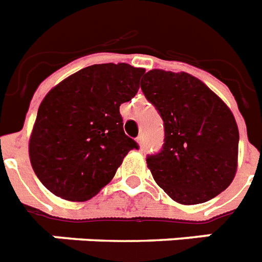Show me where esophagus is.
Segmentation results:
<instances>
[{
	"label": "esophagus",
	"instance_id": "1",
	"mask_svg": "<svg viewBox=\"0 0 262 262\" xmlns=\"http://www.w3.org/2000/svg\"><path fill=\"white\" fill-rule=\"evenodd\" d=\"M137 144H138V146H140V149H141V150L145 148V142H144V137H142V136L137 137Z\"/></svg>",
	"mask_w": 262,
	"mask_h": 262
}]
</instances>
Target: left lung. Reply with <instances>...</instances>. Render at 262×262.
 I'll return each mask as SVG.
<instances>
[{
	"label": "left lung",
	"mask_w": 262,
	"mask_h": 262,
	"mask_svg": "<svg viewBox=\"0 0 262 262\" xmlns=\"http://www.w3.org/2000/svg\"><path fill=\"white\" fill-rule=\"evenodd\" d=\"M141 90L164 121V145L148 156L155 182L182 205H199L230 186L238 164V126L231 110L187 72L150 70Z\"/></svg>",
	"instance_id": "1"
}]
</instances>
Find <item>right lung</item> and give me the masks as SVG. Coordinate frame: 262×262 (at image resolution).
Masks as SVG:
<instances>
[{
  "label": "right lung",
  "instance_id": "1",
  "mask_svg": "<svg viewBox=\"0 0 262 262\" xmlns=\"http://www.w3.org/2000/svg\"><path fill=\"white\" fill-rule=\"evenodd\" d=\"M144 72L126 63L94 64L48 91L29 137L32 168L47 190L84 202L114 178L138 148L125 135L120 106L137 94Z\"/></svg>",
  "mask_w": 262,
  "mask_h": 262
}]
</instances>
